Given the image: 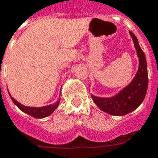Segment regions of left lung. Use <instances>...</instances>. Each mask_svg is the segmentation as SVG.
Listing matches in <instances>:
<instances>
[{"label":"left lung","mask_w":158,"mask_h":158,"mask_svg":"<svg viewBox=\"0 0 158 158\" xmlns=\"http://www.w3.org/2000/svg\"><path fill=\"white\" fill-rule=\"evenodd\" d=\"M134 43L139 64L135 77L130 84L110 98H102L91 95L93 100L101 110L114 116H123L135 110L144 100L148 90V76L146 57L141 49L137 37L129 31Z\"/></svg>","instance_id":"obj_1"}]
</instances>
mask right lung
I'll list each match as a JSON object with an SVG mask.
<instances>
[{"mask_svg":"<svg viewBox=\"0 0 158 158\" xmlns=\"http://www.w3.org/2000/svg\"><path fill=\"white\" fill-rule=\"evenodd\" d=\"M9 93V91H8ZM9 95L13 103H15V105L17 106L18 108H20V110L24 112L25 114H29L30 116L35 118H43L45 117L50 116V114H52L53 112L55 111V109L58 108V106L60 104V98L58 101H56L55 103L50 104V105L44 106V107H27L20 103L18 101H16L15 98L11 97V95L9 93Z\"/></svg>","mask_w":158,"mask_h":158,"instance_id":"right-lung-1","label":"right lung"}]
</instances>
